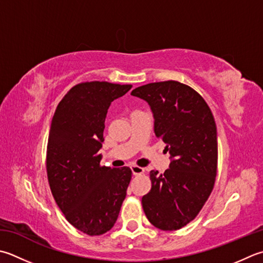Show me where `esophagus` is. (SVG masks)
<instances>
[{"label": "esophagus", "mask_w": 263, "mask_h": 263, "mask_svg": "<svg viewBox=\"0 0 263 263\" xmlns=\"http://www.w3.org/2000/svg\"><path fill=\"white\" fill-rule=\"evenodd\" d=\"M131 171L132 173L135 174V176H140V174H142L143 172H145V170H143L142 167L140 166H137V165H131Z\"/></svg>", "instance_id": "1"}]
</instances>
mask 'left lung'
I'll return each mask as SVG.
<instances>
[{
	"label": "left lung",
	"instance_id": "1",
	"mask_svg": "<svg viewBox=\"0 0 263 263\" xmlns=\"http://www.w3.org/2000/svg\"><path fill=\"white\" fill-rule=\"evenodd\" d=\"M132 96L148 102L154 131L166 143L170 167L151 171L152 189L141 203L149 222L178 230L193 221L214 187L218 167L217 126L210 107L192 87L177 81L139 86Z\"/></svg>",
	"mask_w": 263,
	"mask_h": 263
}]
</instances>
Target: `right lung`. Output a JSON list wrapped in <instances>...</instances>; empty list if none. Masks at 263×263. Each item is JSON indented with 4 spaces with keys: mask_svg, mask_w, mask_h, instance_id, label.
Instances as JSON below:
<instances>
[{
    "mask_svg": "<svg viewBox=\"0 0 263 263\" xmlns=\"http://www.w3.org/2000/svg\"><path fill=\"white\" fill-rule=\"evenodd\" d=\"M131 84L84 82L67 92L51 122L46 172L57 205L67 221L90 236L115 224L132 171L101 166L108 108Z\"/></svg>",
    "mask_w": 263,
    "mask_h": 263,
    "instance_id": "right-lung-1",
    "label": "right lung"
}]
</instances>
